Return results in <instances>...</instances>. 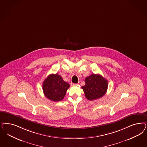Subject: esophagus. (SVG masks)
<instances>
[{"mask_svg": "<svg viewBox=\"0 0 147 147\" xmlns=\"http://www.w3.org/2000/svg\"><path fill=\"white\" fill-rule=\"evenodd\" d=\"M78 84H74V83H71V86H76Z\"/></svg>", "mask_w": 147, "mask_h": 147, "instance_id": "1", "label": "esophagus"}]
</instances>
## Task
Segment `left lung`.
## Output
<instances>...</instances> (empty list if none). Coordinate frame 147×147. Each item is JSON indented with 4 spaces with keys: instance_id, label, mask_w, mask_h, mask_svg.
<instances>
[{
    "instance_id": "left-lung-1",
    "label": "left lung",
    "mask_w": 147,
    "mask_h": 147,
    "mask_svg": "<svg viewBox=\"0 0 147 147\" xmlns=\"http://www.w3.org/2000/svg\"><path fill=\"white\" fill-rule=\"evenodd\" d=\"M85 85L82 86L86 98L93 100L104 96L107 90L108 82L100 74H92L86 77Z\"/></svg>"
}]
</instances>
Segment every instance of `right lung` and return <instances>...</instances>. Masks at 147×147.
<instances>
[{
    "label": "right lung",
    "instance_id": "obj_1",
    "mask_svg": "<svg viewBox=\"0 0 147 147\" xmlns=\"http://www.w3.org/2000/svg\"><path fill=\"white\" fill-rule=\"evenodd\" d=\"M69 84L58 74H51L43 81L42 87L45 96L51 101L62 100L66 95Z\"/></svg>",
    "mask_w": 147,
    "mask_h": 147
}]
</instances>
